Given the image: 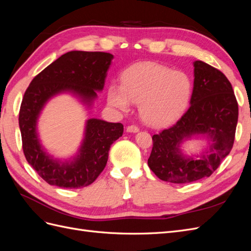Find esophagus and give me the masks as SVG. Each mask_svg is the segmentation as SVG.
Wrapping results in <instances>:
<instances>
[{
	"instance_id": "1",
	"label": "esophagus",
	"mask_w": 251,
	"mask_h": 251,
	"mask_svg": "<svg viewBox=\"0 0 251 251\" xmlns=\"http://www.w3.org/2000/svg\"><path fill=\"white\" fill-rule=\"evenodd\" d=\"M126 132L127 133H137V132H139V128L136 126H128L126 127Z\"/></svg>"
}]
</instances>
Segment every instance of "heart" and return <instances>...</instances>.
Returning <instances> with one entry per match:
<instances>
[{
    "mask_svg": "<svg viewBox=\"0 0 251 251\" xmlns=\"http://www.w3.org/2000/svg\"><path fill=\"white\" fill-rule=\"evenodd\" d=\"M188 75L156 63H140L126 69L121 86L111 85L108 102L128 111L131 102L140 103V115L147 124L162 126L174 123L187 108L192 96Z\"/></svg>",
    "mask_w": 251,
    "mask_h": 251,
    "instance_id": "1",
    "label": "heart"
}]
</instances>
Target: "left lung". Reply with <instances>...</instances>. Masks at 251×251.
Returning <instances> with one entry per match:
<instances>
[{"label":"left lung","mask_w":251,"mask_h":251,"mask_svg":"<svg viewBox=\"0 0 251 251\" xmlns=\"http://www.w3.org/2000/svg\"><path fill=\"white\" fill-rule=\"evenodd\" d=\"M194 88L189 108L173 126L153 136L148 164L156 176L172 183L209 177L233 146L239 109L231 83L216 68L194 62ZM202 137L207 148L188 156L184 142Z\"/></svg>","instance_id":"left-lung-1"}]
</instances>
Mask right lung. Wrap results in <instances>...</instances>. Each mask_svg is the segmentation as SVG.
Here are the masks:
<instances>
[{
    "label": "right lung",
    "instance_id": "add662e5",
    "mask_svg": "<svg viewBox=\"0 0 251 251\" xmlns=\"http://www.w3.org/2000/svg\"><path fill=\"white\" fill-rule=\"evenodd\" d=\"M113 58L105 52H67L37 74L26 90L19 115L23 151L28 163L50 185L80 188L93 183L107 164L113 142L123 136V124L89 118L76 153L59 159L48 153L37 130L45 105L57 95L70 94L87 110L92 109Z\"/></svg>",
    "mask_w": 251,
    "mask_h": 251
}]
</instances>
